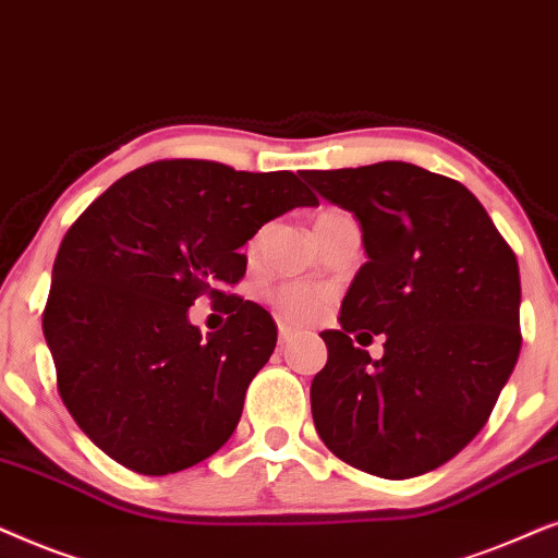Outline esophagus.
Masks as SVG:
<instances>
[{
    "mask_svg": "<svg viewBox=\"0 0 558 558\" xmlns=\"http://www.w3.org/2000/svg\"><path fill=\"white\" fill-rule=\"evenodd\" d=\"M295 337V329L293 326H288V324H280L278 326V339H280V347H286L288 341H291Z\"/></svg>",
    "mask_w": 558,
    "mask_h": 558,
    "instance_id": "1",
    "label": "esophagus"
}]
</instances>
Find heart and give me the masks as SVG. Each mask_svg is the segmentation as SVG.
Listing matches in <instances>:
<instances>
[{"label":"heart","mask_w":558,"mask_h":558,"mask_svg":"<svg viewBox=\"0 0 558 558\" xmlns=\"http://www.w3.org/2000/svg\"><path fill=\"white\" fill-rule=\"evenodd\" d=\"M339 217H344V214L337 209H326L316 217L314 229H322L324 225H329V221ZM255 247L257 242H252V250ZM272 301L275 308H278L286 318H293V322H311V318H316L324 311L326 293L308 286H286L272 295Z\"/></svg>","instance_id":"1"}]
</instances>
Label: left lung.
Returning a JSON list of instances; mask_svg holds the SVG:
<instances>
[{
	"instance_id": "8db88e82",
	"label": "left lung",
	"mask_w": 558,
	"mask_h": 558,
	"mask_svg": "<svg viewBox=\"0 0 558 558\" xmlns=\"http://www.w3.org/2000/svg\"><path fill=\"white\" fill-rule=\"evenodd\" d=\"M352 211L367 263L322 331L311 413L341 462L385 480L426 474L485 426L521 354V272L485 206L411 162L301 173ZM386 333L373 361L349 332Z\"/></svg>"
}]
</instances>
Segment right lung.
Segmentation results:
<instances>
[{
	"instance_id": "1",
	"label": "right lung",
	"mask_w": 558,
	"mask_h": 558,
	"mask_svg": "<svg viewBox=\"0 0 558 558\" xmlns=\"http://www.w3.org/2000/svg\"><path fill=\"white\" fill-rule=\"evenodd\" d=\"M318 198L291 170L247 173L214 160H158L111 183L65 232L43 333L78 428L132 472L173 474L219 451L278 329L240 283V247ZM198 294L230 303L202 338Z\"/></svg>"
}]
</instances>
